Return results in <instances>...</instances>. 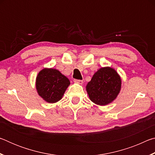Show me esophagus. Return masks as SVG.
<instances>
[{
  "mask_svg": "<svg viewBox=\"0 0 155 155\" xmlns=\"http://www.w3.org/2000/svg\"><path fill=\"white\" fill-rule=\"evenodd\" d=\"M74 83H78V84H80V85H81V84H83V80L74 79Z\"/></svg>",
  "mask_w": 155,
  "mask_h": 155,
  "instance_id": "1",
  "label": "esophagus"
}]
</instances>
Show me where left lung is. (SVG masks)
Here are the masks:
<instances>
[{
    "instance_id": "8db88e82",
    "label": "left lung",
    "mask_w": 155,
    "mask_h": 155,
    "mask_svg": "<svg viewBox=\"0 0 155 155\" xmlns=\"http://www.w3.org/2000/svg\"><path fill=\"white\" fill-rule=\"evenodd\" d=\"M121 89V78L114 69L106 67L99 69L86 86L91 101L106 105L116 98Z\"/></svg>"
}]
</instances>
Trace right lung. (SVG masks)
<instances>
[{
    "mask_svg": "<svg viewBox=\"0 0 155 155\" xmlns=\"http://www.w3.org/2000/svg\"><path fill=\"white\" fill-rule=\"evenodd\" d=\"M70 83L66 77L52 68H44L36 78L38 94L49 103H57L61 100Z\"/></svg>",
    "mask_w": 155,
    "mask_h": 155,
    "instance_id": "obj_1",
    "label": "right lung"
}]
</instances>
